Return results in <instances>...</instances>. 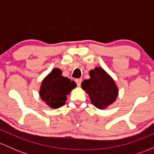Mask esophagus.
I'll return each mask as SVG.
<instances>
[{
    "instance_id": "obj_1",
    "label": "esophagus",
    "mask_w": 154,
    "mask_h": 154,
    "mask_svg": "<svg viewBox=\"0 0 154 154\" xmlns=\"http://www.w3.org/2000/svg\"><path fill=\"white\" fill-rule=\"evenodd\" d=\"M75 82H76V83H77V86H80L81 82H82V79H76Z\"/></svg>"
}]
</instances>
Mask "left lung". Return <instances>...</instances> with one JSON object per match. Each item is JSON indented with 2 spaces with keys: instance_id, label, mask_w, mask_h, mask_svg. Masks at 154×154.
Masks as SVG:
<instances>
[{
  "instance_id": "1",
  "label": "left lung",
  "mask_w": 154,
  "mask_h": 154,
  "mask_svg": "<svg viewBox=\"0 0 154 154\" xmlns=\"http://www.w3.org/2000/svg\"><path fill=\"white\" fill-rule=\"evenodd\" d=\"M89 74L91 78L85 79L81 85L89 95L92 104L102 109L115 101L118 89L110 76L100 67L91 70Z\"/></svg>"
}]
</instances>
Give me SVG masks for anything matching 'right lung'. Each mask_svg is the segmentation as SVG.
Here are the masks:
<instances>
[{
    "mask_svg": "<svg viewBox=\"0 0 154 154\" xmlns=\"http://www.w3.org/2000/svg\"><path fill=\"white\" fill-rule=\"evenodd\" d=\"M75 87L76 83L74 81L61 76L59 69H54L43 79L40 95L42 100L49 106L58 109L65 103L66 95Z\"/></svg>",
    "mask_w": 154,
    "mask_h": 154,
    "instance_id": "obj_1",
    "label": "right lung"
}]
</instances>
